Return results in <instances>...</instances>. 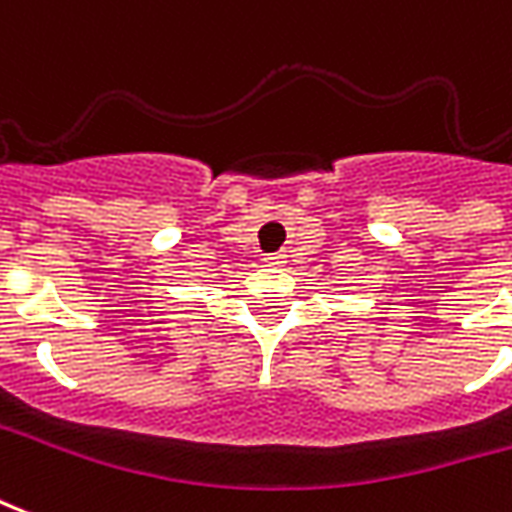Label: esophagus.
Returning <instances> with one entry per match:
<instances>
[{
    "instance_id": "34e87169",
    "label": "esophagus",
    "mask_w": 512,
    "mask_h": 512,
    "mask_svg": "<svg viewBox=\"0 0 512 512\" xmlns=\"http://www.w3.org/2000/svg\"><path fill=\"white\" fill-rule=\"evenodd\" d=\"M263 260H266L268 266H285L287 257L282 255V252H276V255H266V257H263Z\"/></svg>"
}]
</instances>
